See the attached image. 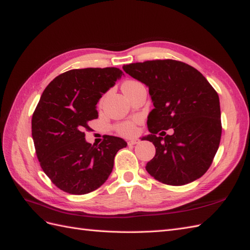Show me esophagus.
<instances>
[{"label": "esophagus", "instance_id": "1", "mask_svg": "<svg viewBox=\"0 0 250 250\" xmlns=\"http://www.w3.org/2000/svg\"><path fill=\"white\" fill-rule=\"evenodd\" d=\"M139 143H140V140H137V139H133V140L128 141L129 145H136V144H139Z\"/></svg>", "mask_w": 250, "mask_h": 250}]
</instances>
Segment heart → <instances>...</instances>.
<instances>
[{
  "label": "heart",
  "mask_w": 250,
  "mask_h": 250,
  "mask_svg": "<svg viewBox=\"0 0 250 250\" xmlns=\"http://www.w3.org/2000/svg\"><path fill=\"white\" fill-rule=\"evenodd\" d=\"M131 83H134V82H126L124 84ZM115 129L121 135L131 136L135 133V124L132 121H125V122H121V124L117 125L115 126Z\"/></svg>",
  "instance_id": "heart-1"
}]
</instances>
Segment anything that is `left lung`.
Segmentation results:
<instances>
[{"label": "left lung", "mask_w": 250, "mask_h": 250, "mask_svg": "<svg viewBox=\"0 0 250 250\" xmlns=\"http://www.w3.org/2000/svg\"><path fill=\"white\" fill-rule=\"evenodd\" d=\"M122 68L149 88L155 106L147 119L150 134L143 137L156 147L146 171L171 186L203 176L220 143L218 93L198 70L180 61L152 60ZM168 128L174 131L172 136L161 130Z\"/></svg>", "instance_id": "8db88e82"}]
</instances>
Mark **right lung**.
<instances>
[{
	"label": "right lung",
	"mask_w": 250,
	"mask_h": 250,
	"mask_svg": "<svg viewBox=\"0 0 250 250\" xmlns=\"http://www.w3.org/2000/svg\"><path fill=\"white\" fill-rule=\"evenodd\" d=\"M122 75L117 67L71 70L42 94L32 117V137L42 168L64 192L86 194L101 187L113 171L117 151L126 146L110 135L94 146L83 132L98 118L99 100Z\"/></svg>",
	"instance_id": "right-lung-1"
}]
</instances>
